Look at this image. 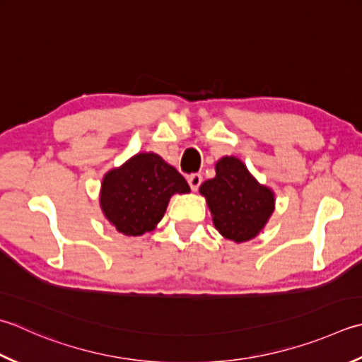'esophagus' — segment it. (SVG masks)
<instances>
[{
	"label": "esophagus",
	"instance_id": "1",
	"mask_svg": "<svg viewBox=\"0 0 362 362\" xmlns=\"http://www.w3.org/2000/svg\"><path fill=\"white\" fill-rule=\"evenodd\" d=\"M188 183H189V188L193 189V191H196L197 188L201 187V183H202V175H201V174H197V173H194V174H189V175H188Z\"/></svg>",
	"mask_w": 362,
	"mask_h": 362
}]
</instances>
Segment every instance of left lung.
I'll list each match as a JSON object with an SVG mask.
<instances>
[{
	"mask_svg": "<svg viewBox=\"0 0 362 362\" xmlns=\"http://www.w3.org/2000/svg\"><path fill=\"white\" fill-rule=\"evenodd\" d=\"M199 191L207 199L215 228L237 243L256 237L274 209L272 189L259 185L235 157L219 160L216 177L204 182Z\"/></svg>",
	"mask_w": 362,
	"mask_h": 362,
	"instance_id": "obj_1",
	"label": "left lung"
}]
</instances>
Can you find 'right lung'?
<instances>
[{
    "label": "right lung",
    "instance_id": "add662e5",
    "mask_svg": "<svg viewBox=\"0 0 362 362\" xmlns=\"http://www.w3.org/2000/svg\"><path fill=\"white\" fill-rule=\"evenodd\" d=\"M189 187L157 153H138L103 177L100 205L106 219L125 235H143L160 223L174 193Z\"/></svg>",
    "mask_w": 362,
    "mask_h": 362
}]
</instances>
